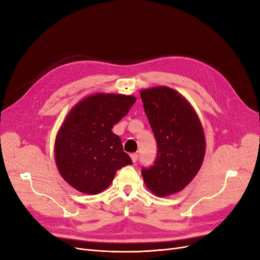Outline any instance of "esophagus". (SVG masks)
Masks as SVG:
<instances>
[{
    "label": "esophagus",
    "instance_id": "1",
    "mask_svg": "<svg viewBox=\"0 0 260 260\" xmlns=\"http://www.w3.org/2000/svg\"><path fill=\"white\" fill-rule=\"evenodd\" d=\"M131 159L135 163L136 161H137V159H138V154H131Z\"/></svg>",
    "mask_w": 260,
    "mask_h": 260
}]
</instances>
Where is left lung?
I'll use <instances>...</instances> for the list:
<instances>
[{
	"mask_svg": "<svg viewBox=\"0 0 260 260\" xmlns=\"http://www.w3.org/2000/svg\"><path fill=\"white\" fill-rule=\"evenodd\" d=\"M144 112L157 141L154 166L142 169L146 187L158 197L182 190L198 174L206 137L193 106L168 86L140 90Z\"/></svg>",
	"mask_w": 260,
	"mask_h": 260,
	"instance_id": "left-lung-1",
	"label": "left lung"
}]
</instances>
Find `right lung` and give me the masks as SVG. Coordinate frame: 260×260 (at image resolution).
Wrapping results in <instances>:
<instances>
[{"instance_id":"1","label":"right lung","mask_w":260,"mask_h":260,"mask_svg":"<svg viewBox=\"0 0 260 260\" xmlns=\"http://www.w3.org/2000/svg\"><path fill=\"white\" fill-rule=\"evenodd\" d=\"M134 95L93 93L66 116L54 142V160L62 178L87 195L103 192L116 172L132 165L114 125L127 115Z\"/></svg>"}]
</instances>
